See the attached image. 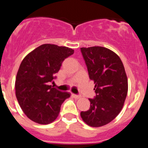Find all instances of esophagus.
<instances>
[{
  "label": "esophagus",
  "instance_id": "esophagus-1",
  "mask_svg": "<svg viewBox=\"0 0 148 148\" xmlns=\"http://www.w3.org/2000/svg\"><path fill=\"white\" fill-rule=\"evenodd\" d=\"M73 98H75V99H80L81 98V96L80 95H75V94H73Z\"/></svg>",
  "mask_w": 148,
  "mask_h": 148
}]
</instances>
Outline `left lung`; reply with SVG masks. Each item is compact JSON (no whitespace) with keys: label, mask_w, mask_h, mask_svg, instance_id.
I'll use <instances>...</instances> for the list:
<instances>
[{"label":"left lung","mask_w":148,"mask_h":148,"mask_svg":"<svg viewBox=\"0 0 148 148\" xmlns=\"http://www.w3.org/2000/svg\"><path fill=\"white\" fill-rule=\"evenodd\" d=\"M81 52L96 94L89 99L90 109L81 112V117L89 126L99 127L121 112L127 94V78L121 60L110 49L91 47L81 48Z\"/></svg>","instance_id":"8db88e82"}]
</instances>
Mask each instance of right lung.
Returning <instances> with one entry per match:
<instances>
[{
    "label": "right lung",
    "instance_id": "1",
    "mask_svg": "<svg viewBox=\"0 0 148 148\" xmlns=\"http://www.w3.org/2000/svg\"><path fill=\"white\" fill-rule=\"evenodd\" d=\"M74 49L45 44L23 58L15 79V95L22 110L30 120L48 125L57 119L61 106L70 96L49 85L65 58Z\"/></svg>",
    "mask_w": 148,
    "mask_h": 148
}]
</instances>
